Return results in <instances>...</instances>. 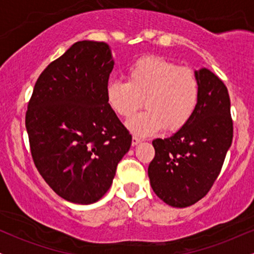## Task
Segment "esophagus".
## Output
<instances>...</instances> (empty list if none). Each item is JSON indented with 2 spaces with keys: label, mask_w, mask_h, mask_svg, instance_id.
<instances>
[{
  "label": "esophagus",
  "mask_w": 254,
  "mask_h": 254,
  "mask_svg": "<svg viewBox=\"0 0 254 254\" xmlns=\"http://www.w3.org/2000/svg\"><path fill=\"white\" fill-rule=\"evenodd\" d=\"M139 142H141V138H139L138 136L133 135V136H132V145H136V144H138Z\"/></svg>",
  "instance_id": "obj_1"
}]
</instances>
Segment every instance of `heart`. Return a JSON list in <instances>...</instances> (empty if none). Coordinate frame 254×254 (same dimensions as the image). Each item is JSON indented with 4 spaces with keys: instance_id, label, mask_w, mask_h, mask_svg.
Returning a JSON list of instances; mask_svg holds the SVG:
<instances>
[{
    "instance_id": "heart-1",
    "label": "heart",
    "mask_w": 254,
    "mask_h": 254,
    "mask_svg": "<svg viewBox=\"0 0 254 254\" xmlns=\"http://www.w3.org/2000/svg\"><path fill=\"white\" fill-rule=\"evenodd\" d=\"M127 82L110 81L106 100L111 110L129 118L143 104V112L127 122L130 131L149 135L161 130L177 131L189 123L199 99V81L188 66H178L159 56H145L127 69Z\"/></svg>"
}]
</instances>
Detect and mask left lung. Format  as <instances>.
Returning <instances> with one entry per match:
<instances>
[{"label":"left lung","instance_id":"obj_1","mask_svg":"<svg viewBox=\"0 0 254 254\" xmlns=\"http://www.w3.org/2000/svg\"><path fill=\"white\" fill-rule=\"evenodd\" d=\"M199 99L189 123L173 136L153 141L155 156L148 167L156 196L186 208L210 191L233 139L228 89L214 72L196 71Z\"/></svg>","mask_w":254,"mask_h":254}]
</instances>
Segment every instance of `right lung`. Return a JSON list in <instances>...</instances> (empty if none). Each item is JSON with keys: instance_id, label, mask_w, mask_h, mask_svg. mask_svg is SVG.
Returning a JSON list of instances; mask_svg holds the SVG:
<instances>
[{"instance_id": "1", "label": "right lung", "mask_w": 254, "mask_h": 254, "mask_svg": "<svg viewBox=\"0 0 254 254\" xmlns=\"http://www.w3.org/2000/svg\"><path fill=\"white\" fill-rule=\"evenodd\" d=\"M113 64L106 43H75L44 69L28 101L25 123L34 165L71 203L100 199L130 149L132 137L106 100Z\"/></svg>"}]
</instances>
